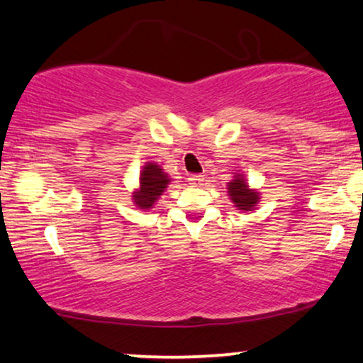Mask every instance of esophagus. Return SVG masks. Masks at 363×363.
Listing matches in <instances>:
<instances>
[{
    "mask_svg": "<svg viewBox=\"0 0 363 363\" xmlns=\"http://www.w3.org/2000/svg\"><path fill=\"white\" fill-rule=\"evenodd\" d=\"M189 181H191V184L199 186L204 182V176H202V174H192V176H189Z\"/></svg>",
    "mask_w": 363,
    "mask_h": 363,
    "instance_id": "obj_1",
    "label": "esophagus"
}]
</instances>
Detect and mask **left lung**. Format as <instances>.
<instances>
[{"instance_id": "1", "label": "left lung", "mask_w": 363, "mask_h": 363, "mask_svg": "<svg viewBox=\"0 0 363 363\" xmlns=\"http://www.w3.org/2000/svg\"><path fill=\"white\" fill-rule=\"evenodd\" d=\"M227 192H229L230 201L239 211H252L259 202V192L249 189V184L245 182L244 174H235L234 179L227 184Z\"/></svg>"}]
</instances>
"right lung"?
<instances>
[{"label": "right lung", "instance_id": "obj_1", "mask_svg": "<svg viewBox=\"0 0 363 363\" xmlns=\"http://www.w3.org/2000/svg\"><path fill=\"white\" fill-rule=\"evenodd\" d=\"M169 184V176L156 162H147L139 177V189L133 194V202L139 209H151Z\"/></svg>", "mask_w": 363, "mask_h": 363}]
</instances>
